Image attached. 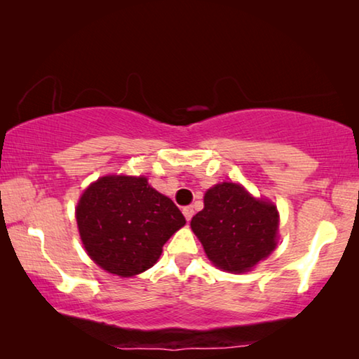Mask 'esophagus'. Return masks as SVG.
Returning a JSON list of instances; mask_svg holds the SVG:
<instances>
[{
  "mask_svg": "<svg viewBox=\"0 0 359 359\" xmlns=\"http://www.w3.org/2000/svg\"><path fill=\"white\" fill-rule=\"evenodd\" d=\"M184 215H185V218H187V222H190L191 220V217L194 215V210H193V208L191 205H187V208H184Z\"/></svg>",
  "mask_w": 359,
  "mask_h": 359,
  "instance_id": "esophagus-1",
  "label": "esophagus"
}]
</instances>
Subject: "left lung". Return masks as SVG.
<instances>
[{
  "instance_id": "8db88e82",
  "label": "left lung",
  "mask_w": 359,
  "mask_h": 359,
  "mask_svg": "<svg viewBox=\"0 0 359 359\" xmlns=\"http://www.w3.org/2000/svg\"><path fill=\"white\" fill-rule=\"evenodd\" d=\"M191 229L217 267L245 272L276 248L278 214L274 204L223 182L205 191L204 209L191 218Z\"/></svg>"
}]
</instances>
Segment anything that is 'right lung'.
Masks as SVG:
<instances>
[{"label":"right lung","mask_w":359,"mask_h":359,"mask_svg":"<svg viewBox=\"0 0 359 359\" xmlns=\"http://www.w3.org/2000/svg\"><path fill=\"white\" fill-rule=\"evenodd\" d=\"M83 247L111 274L131 277L160 258L163 245L185 224L177 205L145 177L107 175L90 185L77 204Z\"/></svg>","instance_id":"1"}]
</instances>
